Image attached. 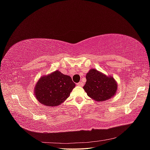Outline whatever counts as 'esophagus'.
I'll return each instance as SVG.
<instances>
[{
    "instance_id": "esophagus-1",
    "label": "esophagus",
    "mask_w": 150,
    "mask_h": 150,
    "mask_svg": "<svg viewBox=\"0 0 150 150\" xmlns=\"http://www.w3.org/2000/svg\"><path fill=\"white\" fill-rule=\"evenodd\" d=\"M77 85L79 86H83L84 83H82V82H79V83H77Z\"/></svg>"
}]
</instances>
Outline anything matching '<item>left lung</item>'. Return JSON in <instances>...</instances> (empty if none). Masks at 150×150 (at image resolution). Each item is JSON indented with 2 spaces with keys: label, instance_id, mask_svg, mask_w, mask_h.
Instances as JSON below:
<instances>
[{
  "label": "left lung",
  "instance_id": "1",
  "mask_svg": "<svg viewBox=\"0 0 150 150\" xmlns=\"http://www.w3.org/2000/svg\"><path fill=\"white\" fill-rule=\"evenodd\" d=\"M83 89L88 96L96 101H104L114 96L117 85L112 76H107L96 69H91L86 76Z\"/></svg>",
  "mask_w": 150,
  "mask_h": 150
}]
</instances>
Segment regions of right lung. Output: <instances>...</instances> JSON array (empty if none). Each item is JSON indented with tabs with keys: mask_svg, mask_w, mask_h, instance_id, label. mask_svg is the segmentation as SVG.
<instances>
[{
	"mask_svg": "<svg viewBox=\"0 0 150 150\" xmlns=\"http://www.w3.org/2000/svg\"><path fill=\"white\" fill-rule=\"evenodd\" d=\"M75 86L69 76L57 70L39 79L35 86L34 95L38 101L45 106H56L69 96Z\"/></svg>",
	"mask_w": 150,
	"mask_h": 150,
	"instance_id": "obj_1",
	"label": "right lung"
}]
</instances>
